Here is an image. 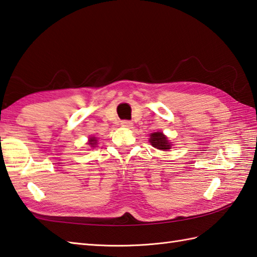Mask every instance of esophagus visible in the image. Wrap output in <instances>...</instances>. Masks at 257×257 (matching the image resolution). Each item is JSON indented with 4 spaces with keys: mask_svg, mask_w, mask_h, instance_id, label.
Instances as JSON below:
<instances>
[{
    "mask_svg": "<svg viewBox=\"0 0 257 257\" xmlns=\"http://www.w3.org/2000/svg\"><path fill=\"white\" fill-rule=\"evenodd\" d=\"M121 125L124 127H132L133 126V123L131 121H127V119H124V121L121 122Z\"/></svg>",
    "mask_w": 257,
    "mask_h": 257,
    "instance_id": "esophagus-1",
    "label": "esophagus"
}]
</instances>
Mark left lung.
<instances>
[{"label":"left lung","instance_id":"left-lung-1","mask_svg":"<svg viewBox=\"0 0 257 257\" xmlns=\"http://www.w3.org/2000/svg\"><path fill=\"white\" fill-rule=\"evenodd\" d=\"M151 144L157 148V150H163V151H167L170 150V143H168L167 138L161 132H156L151 134Z\"/></svg>","mask_w":257,"mask_h":257}]
</instances>
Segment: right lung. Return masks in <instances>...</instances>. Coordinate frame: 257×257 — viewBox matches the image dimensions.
Instances as JSON below:
<instances>
[{"mask_svg": "<svg viewBox=\"0 0 257 257\" xmlns=\"http://www.w3.org/2000/svg\"><path fill=\"white\" fill-rule=\"evenodd\" d=\"M96 144V140H95V138H91L90 139V141H89V145H91V146H94Z\"/></svg>", "mask_w": 257, "mask_h": 257, "instance_id": "right-lung-1", "label": "right lung"}]
</instances>
